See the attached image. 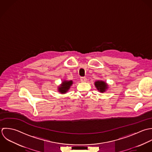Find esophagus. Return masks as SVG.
<instances>
[{"instance_id": "34e87169", "label": "esophagus", "mask_w": 152, "mask_h": 152, "mask_svg": "<svg viewBox=\"0 0 152 152\" xmlns=\"http://www.w3.org/2000/svg\"><path fill=\"white\" fill-rule=\"evenodd\" d=\"M80 81L82 82H85L87 81V79L85 77H80Z\"/></svg>"}]
</instances>
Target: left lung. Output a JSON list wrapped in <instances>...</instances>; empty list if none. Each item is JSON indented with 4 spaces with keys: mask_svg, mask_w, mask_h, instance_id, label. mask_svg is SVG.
Here are the masks:
<instances>
[{
    "mask_svg": "<svg viewBox=\"0 0 152 152\" xmlns=\"http://www.w3.org/2000/svg\"><path fill=\"white\" fill-rule=\"evenodd\" d=\"M94 85L100 92H104L108 88L107 84L102 80H97L94 82Z\"/></svg>",
    "mask_w": 152,
    "mask_h": 152,
    "instance_id": "obj_1",
    "label": "left lung"
}]
</instances>
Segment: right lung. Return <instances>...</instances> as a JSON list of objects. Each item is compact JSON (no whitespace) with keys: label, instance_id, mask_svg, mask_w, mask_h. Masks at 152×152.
Listing matches in <instances>:
<instances>
[{"label":"right lung","instance_id":"right-lung-1","mask_svg":"<svg viewBox=\"0 0 152 152\" xmlns=\"http://www.w3.org/2000/svg\"><path fill=\"white\" fill-rule=\"evenodd\" d=\"M72 84H73L72 80H69V81L64 80L63 82H62L60 86L58 87V91H59L61 94H64L66 93L70 89Z\"/></svg>","mask_w":152,"mask_h":152}]
</instances>
